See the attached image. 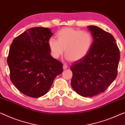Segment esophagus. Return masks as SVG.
Returning a JSON list of instances; mask_svg holds the SVG:
<instances>
[{
  "mask_svg": "<svg viewBox=\"0 0 125 125\" xmlns=\"http://www.w3.org/2000/svg\"><path fill=\"white\" fill-rule=\"evenodd\" d=\"M67 68H68V66H67V65L65 64H63V70H66V69H67Z\"/></svg>",
  "mask_w": 125,
  "mask_h": 125,
  "instance_id": "34e87169",
  "label": "esophagus"
}]
</instances>
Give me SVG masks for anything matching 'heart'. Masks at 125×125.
<instances>
[{"mask_svg":"<svg viewBox=\"0 0 125 125\" xmlns=\"http://www.w3.org/2000/svg\"><path fill=\"white\" fill-rule=\"evenodd\" d=\"M57 40L49 39L48 44L51 54L58 59L65 52L66 59L77 62L83 59L92 48L94 39L87 31H82L73 28H64L56 34Z\"/></svg>","mask_w":125,"mask_h":125,"instance_id":"heart-1","label":"heart"}]
</instances>
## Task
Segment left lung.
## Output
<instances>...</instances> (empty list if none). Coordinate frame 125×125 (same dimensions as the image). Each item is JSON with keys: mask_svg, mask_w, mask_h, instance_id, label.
<instances>
[{"mask_svg": "<svg viewBox=\"0 0 125 125\" xmlns=\"http://www.w3.org/2000/svg\"><path fill=\"white\" fill-rule=\"evenodd\" d=\"M87 28L94 43L87 55L71 66V86L81 96L92 97L104 92L115 80L120 51L110 33L94 25Z\"/></svg>", "mask_w": 125, "mask_h": 125, "instance_id": "left-lung-1", "label": "left lung"}]
</instances>
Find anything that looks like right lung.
<instances>
[{
  "instance_id": "right-lung-1",
  "label": "right lung",
  "mask_w": 125,
  "mask_h": 125,
  "mask_svg": "<svg viewBox=\"0 0 125 125\" xmlns=\"http://www.w3.org/2000/svg\"><path fill=\"white\" fill-rule=\"evenodd\" d=\"M48 28H31L14 39L7 63L11 82L22 94L37 98L48 92L54 78L63 72L62 63L51 55Z\"/></svg>"
}]
</instances>
